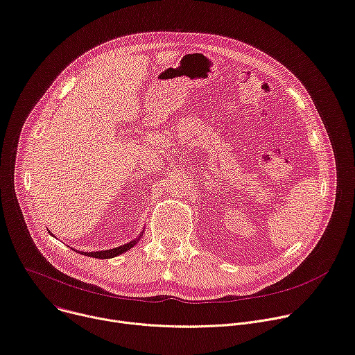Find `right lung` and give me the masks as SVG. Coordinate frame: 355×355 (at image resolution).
I'll return each mask as SVG.
<instances>
[{
    "instance_id": "right-lung-1",
    "label": "right lung",
    "mask_w": 355,
    "mask_h": 355,
    "mask_svg": "<svg viewBox=\"0 0 355 355\" xmlns=\"http://www.w3.org/2000/svg\"><path fill=\"white\" fill-rule=\"evenodd\" d=\"M142 234H144V232H141L135 240H132V241H130V243H127V244H124V245H121V247H116V248H112V250H105V251H96V252H82V254H83V255H87V257H92V258H100V259L114 258V257H116V255H121L123 252H127V251L131 250L134 245H137V243H138V241L141 240V237H142Z\"/></svg>"
}]
</instances>
